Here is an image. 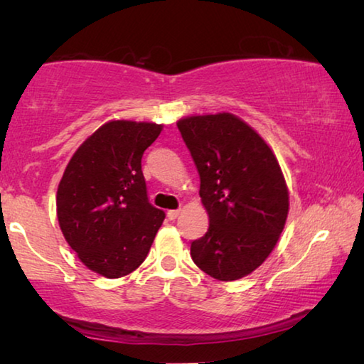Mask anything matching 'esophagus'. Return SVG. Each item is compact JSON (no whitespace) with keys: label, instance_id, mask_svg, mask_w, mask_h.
I'll use <instances>...</instances> for the list:
<instances>
[{"label":"esophagus","instance_id":"esophagus-1","mask_svg":"<svg viewBox=\"0 0 364 364\" xmlns=\"http://www.w3.org/2000/svg\"><path fill=\"white\" fill-rule=\"evenodd\" d=\"M180 208H176V210H168L167 212V217H168V220H175V218H178V215H180Z\"/></svg>","mask_w":364,"mask_h":364}]
</instances>
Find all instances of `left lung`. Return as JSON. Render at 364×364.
I'll list each match as a JSON object with an SVG mask.
<instances>
[{
	"instance_id": "obj_1",
	"label": "left lung",
	"mask_w": 364,
	"mask_h": 364,
	"mask_svg": "<svg viewBox=\"0 0 364 364\" xmlns=\"http://www.w3.org/2000/svg\"><path fill=\"white\" fill-rule=\"evenodd\" d=\"M200 176L207 232L191 257L218 281H236L267 260L284 230L289 193L273 151L232 114L194 115L176 123Z\"/></svg>"
}]
</instances>
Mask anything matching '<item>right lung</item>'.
<instances>
[{"instance_id":"1","label":"right lung","mask_w":364,"mask_h":364,"mask_svg":"<svg viewBox=\"0 0 364 364\" xmlns=\"http://www.w3.org/2000/svg\"><path fill=\"white\" fill-rule=\"evenodd\" d=\"M160 132L157 123H106L78 147L59 183L60 231L85 267L106 278L136 269L162 226L165 213L147 199L141 170Z\"/></svg>"}]
</instances>
